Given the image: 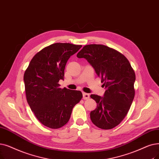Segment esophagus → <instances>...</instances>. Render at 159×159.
Instances as JSON below:
<instances>
[{
    "label": "esophagus",
    "mask_w": 159,
    "mask_h": 159,
    "mask_svg": "<svg viewBox=\"0 0 159 159\" xmlns=\"http://www.w3.org/2000/svg\"><path fill=\"white\" fill-rule=\"evenodd\" d=\"M82 96H83V99H87L89 98V95L86 93H82Z\"/></svg>",
    "instance_id": "esophagus-1"
}]
</instances>
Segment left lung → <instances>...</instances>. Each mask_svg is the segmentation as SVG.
Instances as JSON below:
<instances>
[{
    "label": "left lung",
    "mask_w": 159,
    "mask_h": 159,
    "mask_svg": "<svg viewBox=\"0 0 159 159\" xmlns=\"http://www.w3.org/2000/svg\"><path fill=\"white\" fill-rule=\"evenodd\" d=\"M77 57L87 60L106 89L103 97L90 95L98 104L90 112L92 123L102 129L118 125L127 114L134 98L136 77L129 60L112 48L97 44L85 45Z\"/></svg>",
    "instance_id": "obj_1"
}]
</instances>
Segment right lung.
<instances>
[{"mask_svg":"<svg viewBox=\"0 0 159 159\" xmlns=\"http://www.w3.org/2000/svg\"><path fill=\"white\" fill-rule=\"evenodd\" d=\"M82 45L57 43L45 47L31 60L24 74L26 100L37 119L51 129L63 127L73 108L81 100L80 91L60 88L67 60Z\"/></svg>","mask_w":159,"mask_h":159,"instance_id":"1","label":"right lung"}]
</instances>
